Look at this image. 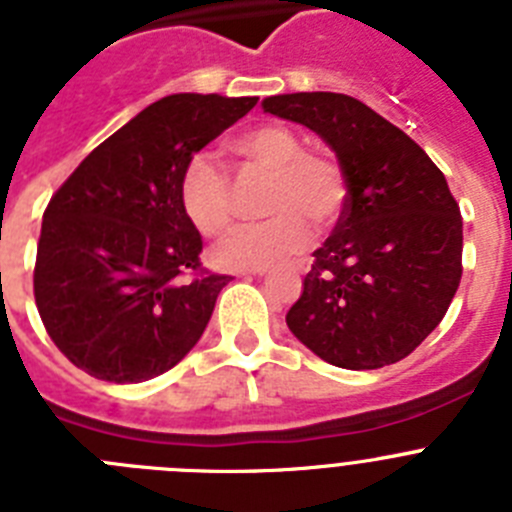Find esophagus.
Returning <instances> with one entry per match:
<instances>
[{
	"label": "esophagus",
	"mask_w": 512,
	"mask_h": 512,
	"mask_svg": "<svg viewBox=\"0 0 512 512\" xmlns=\"http://www.w3.org/2000/svg\"><path fill=\"white\" fill-rule=\"evenodd\" d=\"M292 269H295L297 274H302V271H307V266H305V261H297V264L292 266ZM264 271L266 269H256V271H253V274H264Z\"/></svg>",
	"instance_id": "34e87169"
}]
</instances>
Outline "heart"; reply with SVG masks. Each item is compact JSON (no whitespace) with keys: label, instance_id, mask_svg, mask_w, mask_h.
Listing matches in <instances>:
<instances>
[{"label":"heart","instance_id":"1","mask_svg":"<svg viewBox=\"0 0 512 512\" xmlns=\"http://www.w3.org/2000/svg\"><path fill=\"white\" fill-rule=\"evenodd\" d=\"M248 169L269 174L261 210L269 220L235 230L215 248L217 264L261 269L300 253L310 243V225L330 228L348 202L346 169L330 151H307L287 125H259L233 143ZM179 205L205 238L233 225L235 197L228 174L207 156H194L179 179Z\"/></svg>","mask_w":512,"mask_h":512}]
</instances>
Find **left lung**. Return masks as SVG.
Returning <instances> with one entry per match:
<instances>
[{"label": "left lung", "mask_w": 512, "mask_h": 512, "mask_svg": "<svg viewBox=\"0 0 512 512\" xmlns=\"http://www.w3.org/2000/svg\"><path fill=\"white\" fill-rule=\"evenodd\" d=\"M261 104L315 130L348 179L346 207L287 312L289 330L341 369L397 364L436 330L461 282V212L446 176L410 135L348 94Z\"/></svg>", "instance_id": "8db88e82"}]
</instances>
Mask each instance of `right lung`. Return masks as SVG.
Returning <instances> with one entry per match:
<instances>
[{"mask_svg": "<svg viewBox=\"0 0 512 512\" xmlns=\"http://www.w3.org/2000/svg\"><path fill=\"white\" fill-rule=\"evenodd\" d=\"M256 97L171 94L99 143L43 212L33 292L51 341L81 372L135 384L205 333L233 277L202 266L179 205L184 166Z\"/></svg>", "mask_w": 512, "mask_h": 512, "instance_id": "1", "label": "right lung"}]
</instances>
